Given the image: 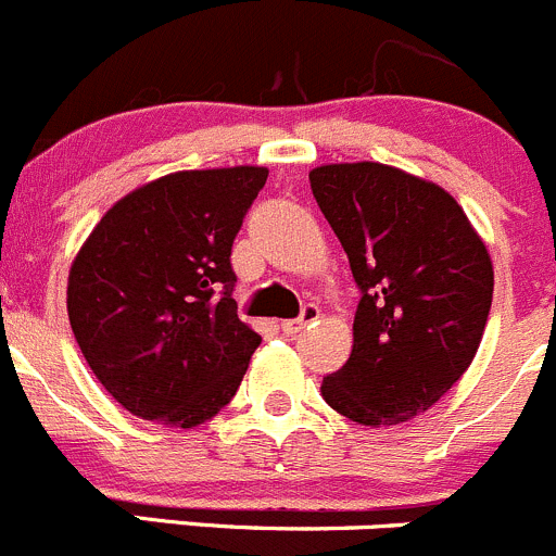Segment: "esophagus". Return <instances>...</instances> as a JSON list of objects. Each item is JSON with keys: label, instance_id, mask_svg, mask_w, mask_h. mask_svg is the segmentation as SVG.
Here are the masks:
<instances>
[{"label": "esophagus", "instance_id": "1", "mask_svg": "<svg viewBox=\"0 0 556 556\" xmlns=\"http://www.w3.org/2000/svg\"><path fill=\"white\" fill-rule=\"evenodd\" d=\"M316 319H319V305L308 303L303 308V314L298 316V319L281 321V330L287 332V336H294V332H300V330H305V327H308V325H314Z\"/></svg>", "mask_w": 556, "mask_h": 556}]
</instances>
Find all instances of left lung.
<instances>
[{
    "label": "left lung",
    "mask_w": 556,
    "mask_h": 556,
    "mask_svg": "<svg viewBox=\"0 0 556 556\" xmlns=\"http://www.w3.org/2000/svg\"><path fill=\"white\" fill-rule=\"evenodd\" d=\"M308 179L361 287L352 354L321 395L361 426H399L475 361L494 294L491 256L437 182L374 161L327 163Z\"/></svg>",
    "instance_id": "8db88e82"
}]
</instances>
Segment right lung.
<instances>
[{"label": "right lung", "mask_w": 556, "mask_h": 556, "mask_svg": "<svg viewBox=\"0 0 556 556\" xmlns=\"http://www.w3.org/2000/svg\"><path fill=\"white\" fill-rule=\"evenodd\" d=\"M264 182V166L152 179L73 258V336L130 415L193 428L235 399L262 336L237 316L231 245Z\"/></svg>", "instance_id": "obj_1"}]
</instances>
